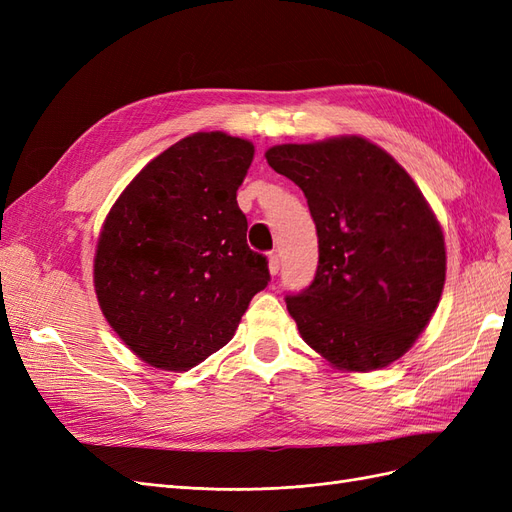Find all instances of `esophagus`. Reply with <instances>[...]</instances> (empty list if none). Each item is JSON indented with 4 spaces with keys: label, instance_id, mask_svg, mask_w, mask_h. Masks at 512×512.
Segmentation results:
<instances>
[{
    "label": "esophagus",
    "instance_id": "34e87169",
    "mask_svg": "<svg viewBox=\"0 0 512 512\" xmlns=\"http://www.w3.org/2000/svg\"><path fill=\"white\" fill-rule=\"evenodd\" d=\"M277 271H280V256L271 254V256H269V273H271V275H277Z\"/></svg>",
    "mask_w": 512,
    "mask_h": 512
}]
</instances>
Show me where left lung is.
Here are the masks:
<instances>
[{
	"instance_id": "8db88e82",
	"label": "left lung",
	"mask_w": 512,
	"mask_h": 512,
	"mask_svg": "<svg viewBox=\"0 0 512 512\" xmlns=\"http://www.w3.org/2000/svg\"><path fill=\"white\" fill-rule=\"evenodd\" d=\"M303 190L318 232L312 286L286 297L309 348L339 371H376L425 331L446 280L442 226L404 166L363 136L265 151Z\"/></svg>"
}]
</instances>
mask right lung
Listing matches in <instances>:
<instances>
[{
	"label": "right lung",
	"instance_id": "1",
	"mask_svg": "<svg viewBox=\"0 0 512 512\" xmlns=\"http://www.w3.org/2000/svg\"><path fill=\"white\" fill-rule=\"evenodd\" d=\"M252 160L247 138L190 134L153 158L108 211L94 256L98 305L147 365L203 363L269 284L267 258L247 247L237 205Z\"/></svg>",
	"mask_w": 512,
	"mask_h": 512
}]
</instances>
